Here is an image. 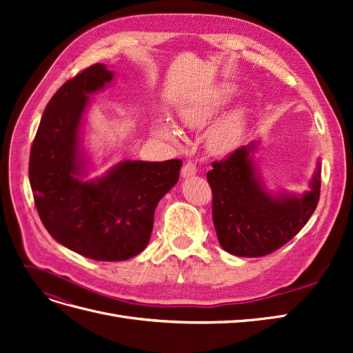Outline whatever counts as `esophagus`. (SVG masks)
I'll use <instances>...</instances> for the list:
<instances>
[{"mask_svg":"<svg viewBox=\"0 0 353 353\" xmlns=\"http://www.w3.org/2000/svg\"><path fill=\"white\" fill-rule=\"evenodd\" d=\"M197 174V168L193 162H188L183 166V169H181V175H183V178H190V176H194Z\"/></svg>","mask_w":353,"mask_h":353,"instance_id":"34e87169","label":"esophagus"}]
</instances>
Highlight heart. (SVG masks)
Returning <instances> with one entry per match:
<instances>
[{
  "mask_svg": "<svg viewBox=\"0 0 353 353\" xmlns=\"http://www.w3.org/2000/svg\"><path fill=\"white\" fill-rule=\"evenodd\" d=\"M237 94V87L232 83H223L205 101L190 104L181 110V117L190 128L206 126ZM249 126V112L237 108L221 119L210 131L209 144L215 152L225 153L236 148ZM160 131L169 137H178L176 125L168 117H159Z\"/></svg>",
  "mask_w": 353,
  "mask_h": 353,
  "instance_id": "obj_1",
  "label": "heart"
}]
</instances>
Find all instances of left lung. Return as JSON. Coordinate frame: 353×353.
<instances>
[{
	"mask_svg": "<svg viewBox=\"0 0 353 353\" xmlns=\"http://www.w3.org/2000/svg\"><path fill=\"white\" fill-rule=\"evenodd\" d=\"M258 141L243 145L206 174L212 188V218L223 250L259 258L280 249L301 231L316 209L321 188L319 162L302 196L270 193L253 153Z\"/></svg>",
	"mask_w": 353,
	"mask_h": 353,
	"instance_id": "1",
	"label": "left lung"
}]
</instances>
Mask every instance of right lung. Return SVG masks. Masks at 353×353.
Here are the masks:
<instances>
[{
	"label": "right lung",
	"mask_w": 353,
	"mask_h": 353,
	"mask_svg": "<svg viewBox=\"0 0 353 353\" xmlns=\"http://www.w3.org/2000/svg\"><path fill=\"white\" fill-rule=\"evenodd\" d=\"M114 73L97 63L52 95L30 148L29 181L38 215L51 237L85 258L119 262L150 241L154 210L179 179L183 162L123 160L85 181L82 119L90 95L108 87Z\"/></svg>",
	"instance_id": "right-lung-1"
}]
</instances>
